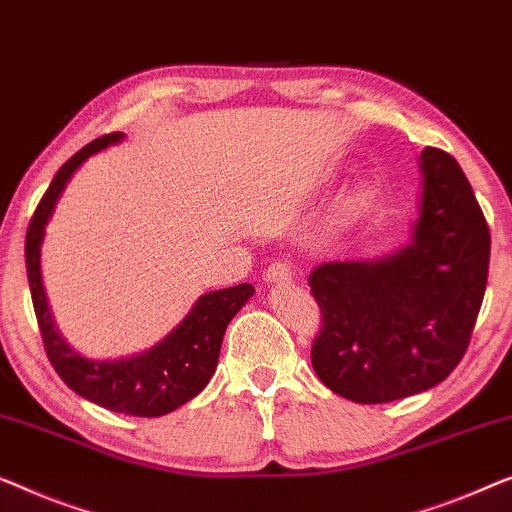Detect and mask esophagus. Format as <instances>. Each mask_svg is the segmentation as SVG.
Listing matches in <instances>:
<instances>
[{
    "mask_svg": "<svg viewBox=\"0 0 512 512\" xmlns=\"http://www.w3.org/2000/svg\"><path fill=\"white\" fill-rule=\"evenodd\" d=\"M293 265L288 261H274L268 265V270H265V281H270V284H288V281L293 279Z\"/></svg>",
    "mask_w": 512,
    "mask_h": 512,
    "instance_id": "obj_1",
    "label": "esophagus"
}]
</instances>
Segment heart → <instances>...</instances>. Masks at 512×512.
<instances>
[{
    "label": "heart",
    "mask_w": 512,
    "mask_h": 512,
    "mask_svg": "<svg viewBox=\"0 0 512 512\" xmlns=\"http://www.w3.org/2000/svg\"><path fill=\"white\" fill-rule=\"evenodd\" d=\"M362 196H365V198H367V196H369V191H362Z\"/></svg>",
    "instance_id": "heart-1"
}]
</instances>
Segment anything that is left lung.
I'll return each mask as SVG.
<instances>
[{
	"label": "left lung",
	"instance_id": "obj_1",
	"mask_svg": "<svg viewBox=\"0 0 512 512\" xmlns=\"http://www.w3.org/2000/svg\"><path fill=\"white\" fill-rule=\"evenodd\" d=\"M413 240L381 261L323 263L309 274L321 309L314 372L358 404L418 395L448 379L471 342L490 270V228L462 168L439 147L420 154Z\"/></svg>",
	"mask_w": 512,
	"mask_h": 512
}]
</instances>
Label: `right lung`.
<instances>
[{"label":"right lung","instance_id":"right-lung-1","mask_svg":"<svg viewBox=\"0 0 512 512\" xmlns=\"http://www.w3.org/2000/svg\"><path fill=\"white\" fill-rule=\"evenodd\" d=\"M120 138L122 133H106V136L92 140L57 170L41 203L36 205L27 228V279L43 348H46L50 365L55 367L59 379L80 397L90 399L108 411L136 418H157L187 404L212 379L228 323L244 307V302L254 295V286L238 284L224 288V291L205 293L164 342L154 346L152 351L133 355L127 360H87L64 344V339L55 330L53 318H50L46 293H43L41 284L39 258L43 228L55 210L59 194L78 166L94 152H101L103 147L117 143Z\"/></svg>","mask_w":512,"mask_h":512}]
</instances>
